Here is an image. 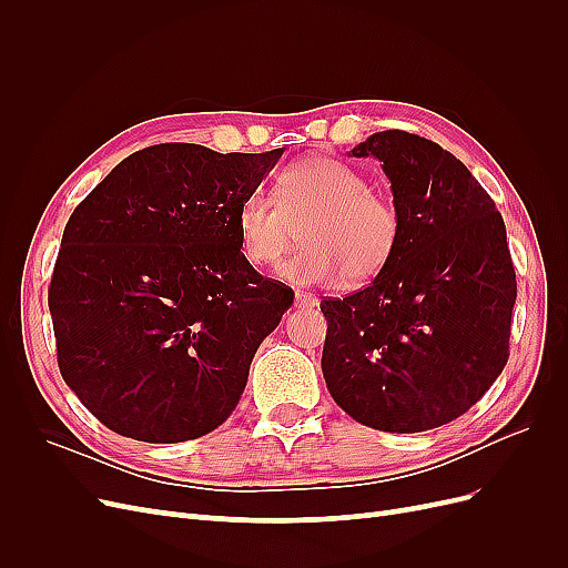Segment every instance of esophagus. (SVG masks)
Wrapping results in <instances>:
<instances>
[{
	"label": "esophagus",
	"mask_w": 568,
	"mask_h": 568,
	"mask_svg": "<svg viewBox=\"0 0 568 568\" xmlns=\"http://www.w3.org/2000/svg\"><path fill=\"white\" fill-rule=\"evenodd\" d=\"M320 301L313 294H303V291H296V307H317Z\"/></svg>",
	"instance_id": "esophagus-1"
}]
</instances>
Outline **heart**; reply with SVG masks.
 Masks as SVG:
<instances>
[{
  "label": "heart",
  "mask_w": 568,
  "mask_h": 568,
  "mask_svg": "<svg viewBox=\"0 0 568 568\" xmlns=\"http://www.w3.org/2000/svg\"><path fill=\"white\" fill-rule=\"evenodd\" d=\"M301 225L305 246L280 267V277L298 286L374 280L398 251L403 232L398 209L369 192L363 173L320 156L284 168L274 199L248 192L234 213L239 251L255 267L280 263Z\"/></svg>",
  "instance_id": "obj_1"
}]
</instances>
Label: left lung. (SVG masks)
Returning a JSON list of instances; mask_svg holds the SVG:
<instances>
[{
  "label": "left lung",
  "mask_w": 568,
  "mask_h": 568,
  "mask_svg": "<svg viewBox=\"0 0 568 568\" xmlns=\"http://www.w3.org/2000/svg\"><path fill=\"white\" fill-rule=\"evenodd\" d=\"M400 213V244L374 282L322 301V374L336 405L372 428L419 434L480 400L509 355L517 274L507 230L467 165L432 140L374 132Z\"/></svg>",
  "instance_id": "1"
}]
</instances>
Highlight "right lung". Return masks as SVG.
<instances>
[{
  "instance_id": "1",
  "label": "right lung",
  "mask_w": 568,
  "mask_h": 568,
  "mask_svg": "<svg viewBox=\"0 0 568 568\" xmlns=\"http://www.w3.org/2000/svg\"><path fill=\"white\" fill-rule=\"evenodd\" d=\"M282 153L146 146L68 220L49 286L59 369L111 432L194 440L239 405L257 346L294 303L234 232L239 201Z\"/></svg>"
}]
</instances>
